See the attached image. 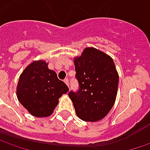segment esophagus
I'll list each match as a JSON object with an SVG mask.
<instances>
[{
	"label": "esophagus",
	"instance_id": "esophagus-1",
	"mask_svg": "<svg viewBox=\"0 0 150 150\" xmlns=\"http://www.w3.org/2000/svg\"><path fill=\"white\" fill-rule=\"evenodd\" d=\"M64 83H66L67 85L68 86V88H69V84H68V79H65V80H64Z\"/></svg>",
	"mask_w": 150,
	"mask_h": 150
}]
</instances>
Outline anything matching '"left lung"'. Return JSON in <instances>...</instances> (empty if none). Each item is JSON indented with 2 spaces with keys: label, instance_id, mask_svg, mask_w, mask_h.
Masks as SVG:
<instances>
[{
  "label": "left lung",
  "instance_id": "1",
  "mask_svg": "<svg viewBox=\"0 0 150 150\" xmlns=\"http://www.w3.org/2000/svg\"><path fill=\"white\" fill-rule=\"evenodd\" d=\"M77 93L69 92L76 113L87 122L103 118L113 106L118 93V74L112 58L94 47H86L74 57Z\"/></svg>",
  "mask_w": 150,
  "mask_h": 150
}]
</instances>
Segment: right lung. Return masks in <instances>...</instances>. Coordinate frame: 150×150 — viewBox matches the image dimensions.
I'll return each instance as SVG.
<instances>
[{"mask_svg": "<svg viewBox=\"0 0 150 150\" xmlns=\"http://www.w3.org/2000/svg\"><path fill=\"white\" fill-rule=\"evenodd\" d=\"M68 90L57 73L48 68V62L38 60L30 63L20 75L16 96L32 115L43 118L52 114L58 99Z\"/></svg>", "mask_w": 150, "mask_h": 150, "instance_id": "obj_1", "label": "right lung"}]
</instances>
